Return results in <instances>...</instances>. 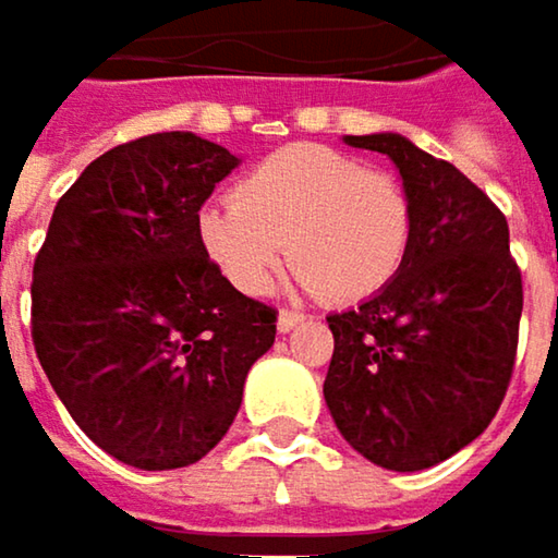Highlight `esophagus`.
Returning a JSON list of instances; mask_svg holds the SVG:
<instances>
[{
  "instance_id": "obj_1",
  "label": "esophagus",
  "mask_w": 558,
  "mask_h": 558,
  "mask_svg": "<svg viewBox=\"0 0 558 558\" xmlns=\"http://www.w3.org/2000/svg\"><path fill=\"white\" fill-rule=\"evenodd\" d=\"M303 323V316L300 313H293V310H280L278 313V329L280 332H290L293 326H300Z\"/></svg>"
}]
</instances>
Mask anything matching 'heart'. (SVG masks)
Here are the masks:
<instances>
[{
    "mask_svg": "<svg viewBox=\"0 0 558 558\" xmlns=\"http://www.w3.org/2000/svg\"><path fill=\"white\" fill-rule=\"evenodd\" d=\"M196 229L219 275L248 296L268 293L290 255L303 290L359 303L400 275L413 209L385 170L336 148L290 145L248 170L235 199L203 206Z\"/></svg>",
    "mask_w": 558,
    "mask_h": 558,
    "instance_id": "obj_1",
    "label": "heart"
}]
</instances>
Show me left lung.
Returning a JSON list of instances; mask_svg holds the SVG:
<instances>
[{"label": "left lung", "instance_id": "obj_1", "mask_svg": "<svg viewBox=\"0 0 558 558\" xmlns=\"http://www.w3.org/2000/svg\"><path fill=\"white\" fill-rule=\"evenodd\" d=\"M388 155L413 209L400 275L326 316L336 349L323 385L345 442L390 472H420L478 439L501 407L523 310L504 213L449 161L397 132L345 135Z\"/></svg>", "mask_w": 558, "mask_h": 558}]
</instances>
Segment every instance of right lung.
<instances>
[{
    "label": "right lung",
    "mask_w": 558,
    "mask_h": 558,
    "mask_svg": "<svg viewBox=\"0 0 558 558\" xmlns=\"http://www.w3.org/2000/svg\"><path fill=\"white\" fill-rule=\"evenodd\" d=\"M235 168L193 132L119 145L57 199L35 258L38 362L76 426L125 465L199 462L275 345V310L219 275L196 229Z\"/></svg>",
    "instance_id": "1"
}]
</instances>
